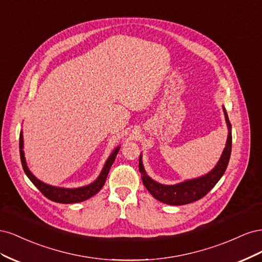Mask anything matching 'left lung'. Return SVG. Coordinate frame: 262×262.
<instances>
[{
  "label": "left lung",
  "instance_id": "obj_1",
  "mask_svg": "<svg viewBox=\"0 0 262 262\" xmlns=\"http://www.w3.org/2000/svg\"><path fill=\"white\" fill-rule=\"evenodd\" d=\"M224 114H225L226 122L229 130L226 146L223 150V154L221 156V160L215 166V168H214L211 172H209L208 175L196 178V179L181 182V184H178L175 186H165L162 184H158V182L150 179L146 175L140 157L139 170L141 172L142 181H143V185L148 190V192L152 194L155 199L170 205H184V204L194 202L196 200H200L201 198H203L214 186L217 184V181L221 179L222 176L224 175V172L227 168L229 157H231V152H232L231 122L228 120L226 112H224Z\"/></svg>",
  "mask_w": 262,
  "mask_h": 262
}]
</instances>
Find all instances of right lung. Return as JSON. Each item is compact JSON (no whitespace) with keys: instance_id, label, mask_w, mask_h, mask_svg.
<instances>
[{"instance_id":"right-lung-1","label":"right lung","mask_w":262,"mask_h":262,"mask_svg":"<svg viewBox=\"0 0 262 262\" xmlns=\"http://www.w3.org/2000/svg\"><path fill=\"white\" fill-rule=\"evenodd\" d=\"M119 152V147L114 150V153L109 156L107 160L104 169H102L101 173L99 177L95 180L93 184L81 187V188H76V189H64V188H57V187H52L49 185H46L40 180H38L33 173H31L27 167L26 162H25V157H24V150H23V134H19V153H20V161H21V166L24 168V171L27 175V177L30 179V181L39 189L46 198H48L49 200L58 202V203H76V202H82L87 199H90L91 196L94 194H96L99 190L102 188V186L105 185V181L107 179L108 172L112 165L114 164L116 156Z\"/></svg>"}]
</instances>
